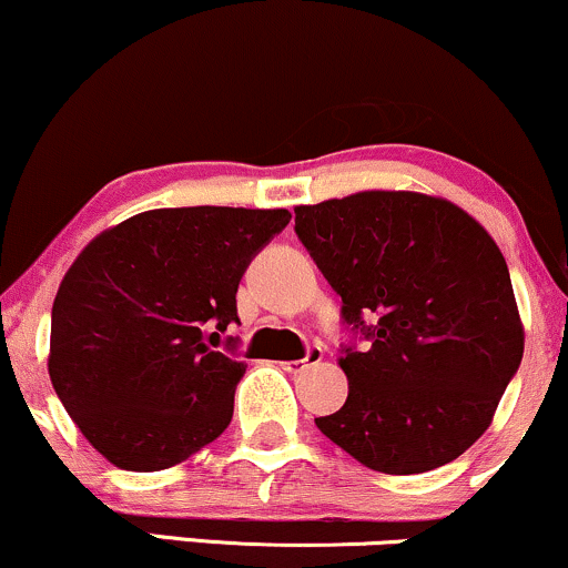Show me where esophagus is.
Returning a JSON list of instances; mask_svg holds the SVG:
<instances>
[{"instance_id":"esophagus-1","label":"esophagus","mask_w":568,"mask_h":568,"mask_svg":"<svg viewBox=\"0 0 568 568\" xmlns=\"http://www.w3.org/2000/svg\"><path fill=\"white\" fill-rule=\"evenodd\" d=\"M321 361H323V349L321 347H310L302 361H285V363H280V366H283V371H288V374H298L302 368L315 366V363H321Z\"/></svg>"}]
</instances>
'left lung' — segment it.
Listing matches in <instances>:
<instances>
[{
    "label": "left lung",
    "mask_w": 568,
    "mask_h": 568,
    "mask_svg": "<svg viewBox=\"0 0 568 568\" xmlns=\"http://www.w3.org/2000/svg\"><path fill=\"white\" fill-rule=\"evenodd\" d=\"M293 211L298 240L342 296L344 323L371 338L366 352L342 349L347 403L315 425L371 470L448 465L491 425L524 357L494 237L422 192L371 189Z\"/></svg>",
    "instance_id": "8db88e82"
}]
</instances>
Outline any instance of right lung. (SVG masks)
Listing matches in <instances>:
<instances>
[{
  "mask_svg": "<svg viewBox=\"0 0 568 568\" xmlns=\"http://www.w3.org/2000/svg\"><path fill=\"white\" fill-rule=\"evenodd\" d=\"M285 207H158L84 245L53 302L48 371L120 470H168L230 427L245 363L219 352L237 285Z\"/></svg>",
  "mask_w": 568,
  "mask_h": 568,
  "instance_id": "right-lung-1",
  "label": "right lung"
}]
</instances>
